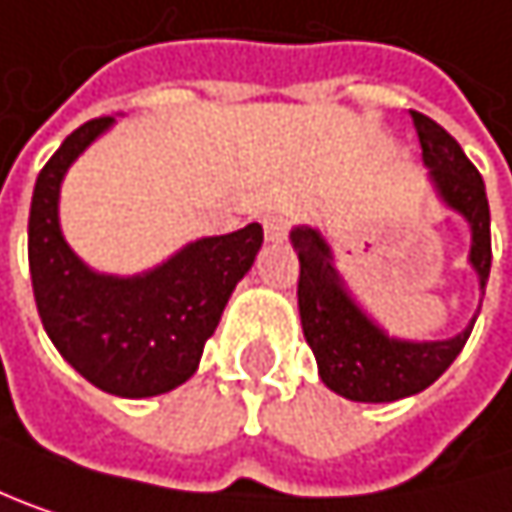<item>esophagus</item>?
<instances>
[{
    "label": "esophagus",
    "instance_id": "obj_1",
    "mask_svg": "<svg viewBox=\"0 0 512 512\" xmlns=\"http://www.w3.org/2000/svg\"><path fill=\"white\" fill-rule=\"evenodd\" d=\"M262 229H265V238L268 241H283L286 232H289V220L283 214H271V217L262 220Z\"/></svg>",
    "mask_w": 512,
    "mask_h": 512
}]
</instances>
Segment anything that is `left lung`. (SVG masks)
<instances>
[{
  "mask_svg": "<svg viewBox=\"0 0 512 512\" xmlns=\"http://www.w3.org/2000/svg\"><path fill=\"white\" fill-rule=\"evenodd\" d=\"M411 122L417 130L423 163L429 166V181L435 193L447 208L462 214L471 226L468 262L477 271L480 292H483L492 268L486 184L474 169V163L465 157L462 145L438 122L414 110H411ZM292 247L301 262V277H298L301 328L316 355L322 382L334 393L355 402H393L420 393L456 361L465 340L471 337L477 316L462 334L450 340L411 343V340L387 337L349 295L343 277L334 268V253L319 229L295 226Z\"/></svg>",
  "mask_w": 512,
  "mask_h": 512,
  "instance_id": "obj_1",
  "label": "left lung"
}]
</instances>
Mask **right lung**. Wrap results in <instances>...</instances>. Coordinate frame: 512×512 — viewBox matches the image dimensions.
<instances>
[{
	"instance_id": "obj_1",
	"label": "right lung",
	"mask_w": 512,
	"mask_h": 512,
	"mask_svg": "<svg viewBox=\"0 0 512 512\" xmlns=\"http://www.w3.org/2000/svg\"><path fill=\"white\" fill-rule=\"evenodd\" d=\"M113 122L104 116L80 125L41 169L29 208V271L38 316L59 355L95 387L142 399L196 373L205 340L262 247V226L199 238L136 277L92 271L62 235L59 187Z\"/></svg>"
}]
</instances>
